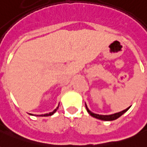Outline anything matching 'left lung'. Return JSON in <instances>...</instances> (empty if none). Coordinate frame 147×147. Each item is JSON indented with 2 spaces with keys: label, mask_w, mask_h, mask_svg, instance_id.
<instances>
[{
  "label": "left lung",
  "mask_w": 147,
  "mask_h": 147,
  "mask_svg": "<svg viewBox=\"0 0 147 147\" xmlns=\"http://www.w3.org/2000/svg\"><path fill=\"white\" fill-rule=\"evenodd\" d=\"M130 107H128L126 109H124V110L121 111L120 113H114L112 114V115H99V114H95L92 113V112H90V111L87 108V106L86 105V111L88 112V113L90 115V116H92L93 117H94V118H97V119H99V120H105V121H110V120H117V118H119L120 116H122L124 113H126L127 111L129 109Z\"/></svg>",
  "instance_id": "left-lung-1"
}]
</instances>
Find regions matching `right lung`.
I'll use <instances>...</instances> for the list:
<instances>
[{
    "label": "right lung",
    "instance_id": "obj_1",
    "mask_svg": "<svg viewBox=\"0 0 147 147\" xmlns=\"http://www.w3.org/2000/svg\"><path fill=\"white\" fill-rule=\"evenodd\" d=\"M58 107H59V105H58L57 107V109H55L53 111V112H51V113H45V114H44V115H39L38 117H49V116H51V115H53V114L57 110Z\"/></svg>",
    "mask_w": 147,
    "mask_h": 147
}]
</instances>
